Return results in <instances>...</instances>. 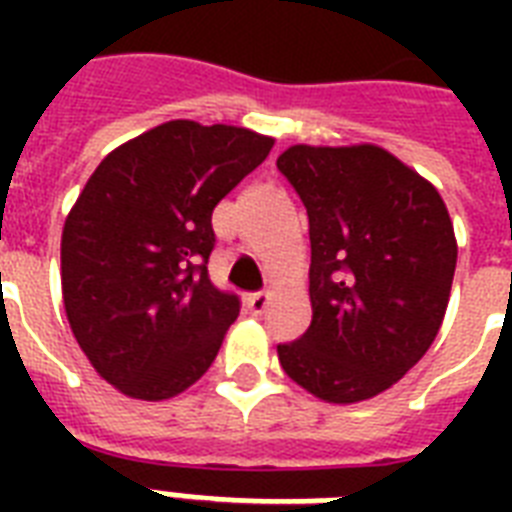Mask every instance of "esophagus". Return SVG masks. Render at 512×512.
I'll list each match as a JSON object with an SVG mask.
<instances>
[{
    "label": "esophagus",
    "instance_id": "obj_1",
    "mask_svg": "<svg viewBox=\"0 0 512 512\" xmlns=\"http://www.w3.org/2000/svg\"><path fill=\"white\" fill-rule=\"evenodd\" d=\"M249 308H257V297H252V300H249Z\"/></svg>",
    "mask_w": 512,
    "mask_h": 512
}]
</instances>
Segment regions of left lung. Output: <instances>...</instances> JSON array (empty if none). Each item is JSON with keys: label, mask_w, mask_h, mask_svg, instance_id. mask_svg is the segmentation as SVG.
Here are the masks:
<instances>
[{"label": "left lung", "mask_w": 512, "mask_h": 512, "mask_svg": "<svg viewBox=\"0 0 512 512\" xmlns=\"http://www.w3.org/2000/svg\"><path fill=\"white\" fill-rule=\"evenodd\" d=\"M244 127L159 124L108 154L60 239L63 308L119 393L167 401L215 361L239 297L209 281L212 209L271 154Z\"/></svg>", "instance_id": "1"}]
</instances>
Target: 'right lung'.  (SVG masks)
<instances>
[{
	"label": "right lung",
	"mask_w": 512,
	"mask_h": 512,
	"mask_svg": "<svg viewBox=\"0 0 512 512\" xmlns=\"http://www.w3.org/2000/svg\"><path fill=\"white\" fill-rule=\"evenodd\" d=\"M279 170L311 233V327L279 345L281 369L327 404L380 396L433 345L457 239L444 199L374 146H292Z\"/></svg>",
	"instance_id": "add662e5"
}]
</instances>
